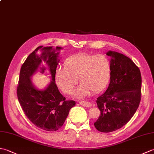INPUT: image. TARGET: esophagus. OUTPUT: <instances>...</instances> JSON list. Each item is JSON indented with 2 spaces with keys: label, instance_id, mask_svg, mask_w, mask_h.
I'll use <instances>...</instances> for the list:
<instances>
[{
  "label": "esophagus",
  "instance_id": "1",
  "mask_svg": "<svg viewBox=\"0 0 154 154\" xmlns=\"http://www.w3.org/2000/svg\"><path fill=\"white\" fill-rule=\"evenodd\" d=\"M79 104L83 106H85V107H89V106H93V104H91V103L87 102V101H81L79 102Z\"/></svg>",
  "mask_w": 154,
  "mask_h": 154
}]
</instances>
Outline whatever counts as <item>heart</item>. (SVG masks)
<instances>
[{
  "label": "heart",
  "mask_w": 154,
  "mask_h": 154,
  "mask_svg": "<svg viewBox=\"0 0 154 154\" xmlns=\"http://www.w3.org/2000/svg\"><path fill=\"white\" fill-rule=\"evenodd\" d=\"M110 65L103 55L80 54L67 58L64 68H59L55 81L66 94L73 92L79 79L81 85L75 93L77 98L87 96L91 91L99 93L106 87L110 79Z\"/></svg>",
  "instance_id": "1"
}]
</instances>
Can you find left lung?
Instances as JSON below:
<instances>
[{
    "instance_id": "obj_1",
    "label": "left lung",
    "mask_w": 154,
    "mask_h": 154,
    "mask_svg": "<svg viewBox=\"0 0 154 154\" xmlns=\"http://www.w3.org/2000/svg\"><path fill=\"white\" fill-rule=\"evenodd\" d=\"M110 57V78L107 89L97 98L100 115L94 125L101 132L120 128L132 119L141 100L142 77L139 68L122 54L106 53Z\"/></svg>"
}]
</instances>
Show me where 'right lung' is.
I'll return each mask as SVG.
<instances>
[{
	"label": "right lung",
	"mask_w": 154,
	"mask_h": 154,
	"mask_svg": "<svg viewBox=\"0 0 154 154\" xmlns=\"http://www.w3.org/2000/svg\"><path fill=\"white\" fill-rule=\"evenodd\" d=\"M63 48L40 46L28 55L22 65L17 96L22 110L35 126L46 131H56L63 126L73 100H66L55 84V74L60 61ZM41 51L40 53L38 52ZM48 70L52 81L43 90L32 82V76L38 71Z\"/></svg>",
	"instance_id": "add662e5"
}]
</instances>
